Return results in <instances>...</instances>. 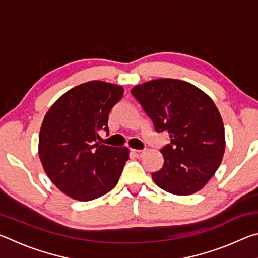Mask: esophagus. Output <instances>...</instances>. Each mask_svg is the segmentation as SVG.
Segmentation results:
<instances>
[{
    "mask_svg": "<svg viewBox=\"0 0 258 258\" xmlns=\"http://www.w3.org/2000/svg\"><path fill=\"white\" fill-rule=\"evenodd\" d=\"M131 152H132V154L135 156V157H141L142 156V154H143V151L142 150H135V149H132L131 150Z\"/></svg>",
    "mask_w": 258,
    "mask_h": 258,
    "instance_id": "obj_1",
    "label": "esophagus"
}]
</instances>
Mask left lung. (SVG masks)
I'll return each mask as SVG.
<instances>
[{"label":"left lung","mask_w":258,"mask_h":258,"mask_svg":"<svg viewBox=\"0 0 258 258\" xmlns=\"http://www.w3.org/2000/svg\"><path fill=\"white\" fill-rule=\"evenodd\" d=\"M131 93L150 117L157 132L171 142L160 149L164 165L152 173L160 189L187 196L206 185L225 150L224 125L208 95L190 83L159 78L134 86Z\"/></svg>","instance_id":"left-lung-1"}]
</instances>
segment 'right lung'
I'll list each match as a JSON object with an SVG mask.
<instances>
[{"mask_svg":"<svg viewBox=\"0 0 258 258\" xmlns=\"http://www.w3.org/2000/svg\"><path fill=\"white\" fill-rule=\"evenodd\" d=\"M123 93L119 85L91 81L67 91L46 112L38 156L46 175L68 197L90 202L118 182L130 151L99 145L97 139L101 130L109 133V112Z\"/></svg>","mask_w":258,"mask_h":258,"instance_id":"obj_1","label":"right lung"}]
</instances>
